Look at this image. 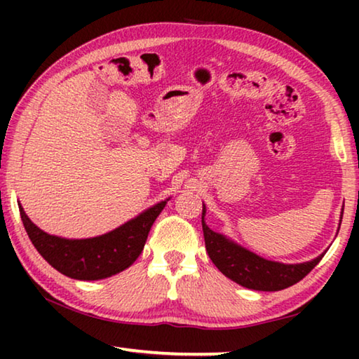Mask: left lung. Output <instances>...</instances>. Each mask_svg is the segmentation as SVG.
<instances>
[{
    "label": "left lung",
    "instance_id": "1",
    "mask_svg": "<svg viewBox=\"0 0 359 359\" xmlns=\"http://www.w3.org/2000/svg\"><path fill=\"white\" fill-rule=\"evenodd\" d=\"M204 215L205 205L203 204L204 242L212 263L218 267V271L223 276H226L231 280L245 288L258 291H278L288 288L291 285L302 280L320 263V259L326 253H321L320 257L313 258L312 261L297 264H283L277 263V261L261 258L259 255L236 244L226 236L212 231L205 224ZM340 222H342V215H340Z\"/></svg>",
    "mask_w": 359,
    "mask_h": 359
}]
</instances>
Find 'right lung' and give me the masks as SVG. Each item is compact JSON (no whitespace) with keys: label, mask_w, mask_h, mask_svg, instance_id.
Segmentation results:
<instances>
[{"label":"right lung","mask_w":359,"mask_h":359,"mask_svg":"<svg viewBox=\"0 0 359 359\" xmlns=\"http://www.w3.org/2000/svg\"><path fill=\"white\" fill-rule=\"evenodd\" d=\"M168 201L169 198L145 209L121 226L88 239H66L47 234L29 220L20 203L19 209L29 241L48 264L76 280H101L135 263L144 250L151 224Z\"/></svg>","instance_id":"right-lung-1"}]
</instances>
